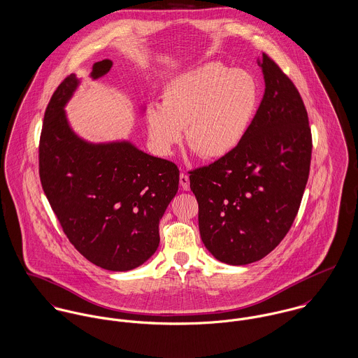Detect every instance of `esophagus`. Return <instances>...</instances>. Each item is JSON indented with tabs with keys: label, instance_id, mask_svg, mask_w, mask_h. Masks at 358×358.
<instances>
[{
	"label": "esophagus",
	"instance_id": "obj_1",
	"mask_svg": "<svg viewBox=\"0 0 358 358\" xmlns=\"http://www.w3.org/2000/svg\"><path fill=\"white\" fill-rule=\"evenodd\" d=\"M180 185L184 191H189V177L185 173L180 174Z\"/></svg>",
	"mask_w": 358,
	"mask_h": 358
}]
</instances>
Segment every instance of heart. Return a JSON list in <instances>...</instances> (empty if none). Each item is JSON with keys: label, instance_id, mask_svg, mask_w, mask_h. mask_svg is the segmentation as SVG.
I'll list each match as a JSON object with an SVG mask.
<instances>
[{"label": "heart", "instance_id": "heart-1", "mask_svg": "<svg viewBox=\"0 0 358 358\" xmlns=\"http://www.w3.org/2000/svg\"><path fill=\"white\" fill-rule=\"evenodd\" d=\"M259 103L255 80L218 63L201 64L169 80L162 103L145 111L148 138L159 155H170L185 138L200 158L231 155L244 140Z\"/></svg>", "mask_w": 358, "mask_h": 358}]
</instances>
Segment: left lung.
I'll return each mask as SVG.
<instances>
[{
    "label": "left lung",
    "mask_w": 358,
    "mask_h": 358,
    "mask_svg": "<svg viewBox=\"0 0 358 358\" xmlns=\"http://www.w3.org/2000/svg\"><path fill=\"white\" fill-rule=\"evenodd\" d=\"M258 63L265 93L244 140L189 176L201 241L228 265L259 261L278 247L309 178L312 134L301 94L268 55Z\"/></svg>",
    "instance_id": "1"
}]
</instances>
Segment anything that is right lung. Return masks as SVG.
I'll return each mask as SVG.
<instances>
[{
  "instance_id": "add662e5",
  "label": "right lung",
  "mask_w": 358,
  "mask_h": 358,
  "mask_svg": "<svg viewBox=\"0 0 358 358\" xmlns=\"http://www.w3.org/2000/svg\"><path fill=\"white\" fill-rule=\"evenodd\" d=\"M111 67V60L94 63L90 78ZM80 83L76 74L67 77L46 107L41 184L64 234L87 261L113 272L131 271L159 245L160 218L178 191L180 170L129 140L80 138L64 110Z\"/></svg>"
}]
</instances>
